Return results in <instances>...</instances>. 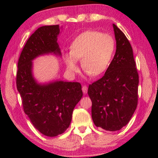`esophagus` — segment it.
Segmentation results:
<instances>
[{
    "label": "esophagus",
    "mask_w": 158,
    "mask_h": 158,
    "mask_svg": "<svg viewBox=\"0 0 158 158\" xmlns=\"http://www.w3.org/2000/svg\"><path fill=\"white\" fill-rule=\"evenodd\" d=\"M81 89H82L83 93L87 94V92H88V87L85 86V85H84V86H82V88H81Z\"/></svg>",
    "instance_id": "obj_1"
}]
</instances>
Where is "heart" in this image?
Instances as JSON below:
<instances>
[{
	"label": "heart",
	"instance_id": "b5f03b06",
	"mask_svg": "<svg viewBox=\"0 0 158 158\" xmlns=\"http://www.w3.org/2000/svg\"><path fill=\"white\" fill-rule=\"evenodd\" d=\"M114 40L107 33L85 31L73 40L70 53L64 56L68 71L74 74L79 70L78 60H81L83 70L92 77L102 74L108 68L114 51Z\"/></svg>",
	"mask_w": 158,
	"mask_h": 158
}]
</instances>
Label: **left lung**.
Here are the masks:
<instances>
[{
	"instance_id": "8db88e82",
	"label": "left lung",
	"mask_w": 158,
	"mask_h": 158,
	"mask_svg": "<svg viewBox=\"0 0 158 158\" xmlns=\"http://www.w3.org/2000/svg\"><path fill=\"white\" fill-rule=\"evenodd\" d=\"M116 49L102 78L88 87L92 119L97 127L115 131L126 126L135 113L138 99L139 77L131 44L113 24Z\"/></svg>"
}]
</instances>
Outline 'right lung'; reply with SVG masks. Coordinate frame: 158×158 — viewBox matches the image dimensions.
I'll return each mask as SVG.
<instances>
[{
	"instance_id": "1",
	"label": "right lung",
	"mask_w": 158,
	"mask_h": 158,
	"mask_svg": "<svg viewBox=\"0 0 158 158\" xmlns=\"http://www.w3.org/2000/svg\"><path fill=\"white\" fill-rule=\"evenodd\" d=\"M59 25L43 26L27 40L18 63L16 85L25 114L42 135L56 137L70 126L73 110L82 97L81 84L61 80L39 83L32 61L40 56H61L57 43Z\"/></svg>"
}]
</instances>
